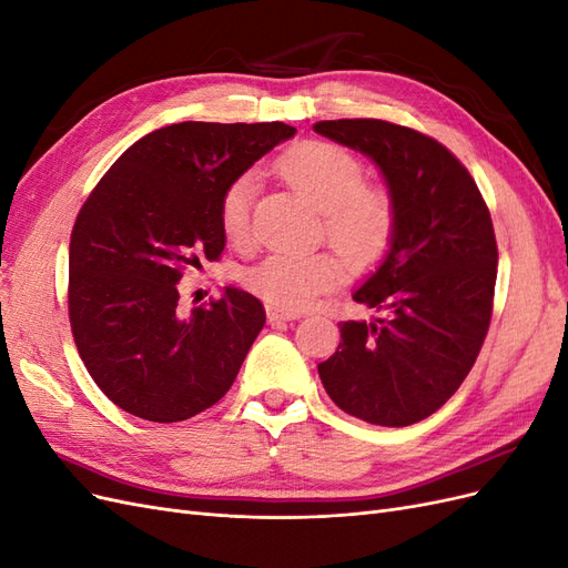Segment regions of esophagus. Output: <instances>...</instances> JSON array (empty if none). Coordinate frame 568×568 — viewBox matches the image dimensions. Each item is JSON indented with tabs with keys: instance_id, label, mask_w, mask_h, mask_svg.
I'll return each mask as SVG.
<instances>
[{
	"instance_id": "1",
	"label": "esophagus",
	"mask_w": 568,
	"mask_h": 568,
	"mask_svg": "<svg viewBox=\"0 0 568 568\" xmlns=\"http://www.w3.org/2000/svg\"><path fill=\"white\" fill-rule=\"evenodd\" d=\"M296 317H298L296 313H286V311H280V307L267 305V320H270V324H277V322H291V320H296Z\"/></svg>"
}]
</instances>
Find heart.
<instances>
[{
	"label": "heart",
	"mask_w": 568,
	"mask_h": 568,
	"mask_svg": "<svg viewBox=\"0 0 568 568\" xmlns=\"http://www.w3.org/2000/svg\"><path fill=\"white\" fill-rule=\"evenodd\" d=\"M280 175L322 211L324 234L355 267L379 263L398 232V201L382 182L365 180V165L353 151L334 142H303L277 161ZM255 175H236L217 201V222L225 239L242 246L248 239ZM346 274V261L334 251L272 253L248 267V291L286 313L315 305Z\"/></svg>",
	"instance_id": "obj_1"
}]
</instances>
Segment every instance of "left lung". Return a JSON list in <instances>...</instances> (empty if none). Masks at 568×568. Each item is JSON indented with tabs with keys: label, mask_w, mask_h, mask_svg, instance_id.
<instances>
[{
	"label": "left lung",
	"mask_w": 568,
	"mask_h": 568,
	"mask_svg": "<svg viewBox=\"0 0 568 568\" xmlns=\"http://www.w3.org/2000/svg\"><path fill=\"white\" fill-rule=\"evenodd\" d=\"M313 128L367 153L398 201L386 261L353 294L382 317L341 322L320 379L357 419L417 424L450 400L486 341L497 280L490 211L469 170L434 136L376 118Z\"/></svg>",
	"instance_id": "obj_1"
}]
</instances>
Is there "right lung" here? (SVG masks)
<instances>
[{
	"label": "right lung",
	"instance_id": "add662e5",
	"mask_svg": "<svg viewBox=\"0 0 568 568\" xmlns=\"http://www.w3.org/2000/svg\"><path fill=\"white\" fill-rule=\"evenodd\" d=\"M296 134L284 123H186L134 142L92 189L68 248V320L94 384L146 422H184L234 384L265 324L227 286L186 307L180 280L220 261L217 201L236 175Z\"/></svg>",
	"mask_w": 568,
	"mask_h": 568
}]
</instances>
